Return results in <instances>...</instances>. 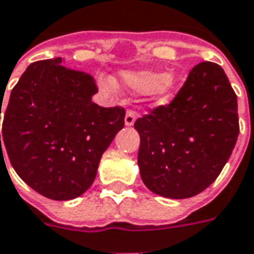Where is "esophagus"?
<instances>
[{
    "label": "esophagus",
    "instance_id": "1",
    "mask_svg": "<svg viewBox=\"0 0 254 254\" xmlns=\"http://www.w3.org/2000/svg\"><path fill=\"white\" fill-rule=\"evenodd\" d=\"M136 118H138V115L135 112H132V111H128V112L126 113V118H124V123L126 126H132V124L135 123Z\"/></svg>",
    "mask_w": 254,
    "mask_h": 254
}]
</instances>
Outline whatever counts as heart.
Returning <instances> with one entry per match:
<instances>
[{"instance_id":"heart-1","label":"heart","mask_w":254,"mask_h":254,"mask_svg":"<svg viewBox=\"0 0 254 254\" xmlns=\"http://www.w3.org/2000/svg\"><path fill=\"white\" fill-rule=\"evenodd\" d=\"M119 83L128 90H134V91H139V93L152 91L154 95L164 98L175 89L178 79L174 73L160 75V73L149 72V71H142V72L126 71L119 75ZM102 87L104 90H109L111 84L104 83Z\"/></svg>"}]
</instances>
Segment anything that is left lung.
<instances>
[{
	"label": "left lung",
	"mask_w": 254,
	"mask_h": 254,
	"mask_svg": "<svg viewBox=\"0 0 254 254\" xmlns=\"http://www.w3.org/2000/svg\"><path fill=\"white\" fill-rule=\"evenodd\" d=\"M141 136L138 167L150 191L167 198L197 195L230 159L239 134L238 102L227 75L204 61L168 105L134 124Z\"/></svg>",
	"instance_id": "1"
}]
</instances>
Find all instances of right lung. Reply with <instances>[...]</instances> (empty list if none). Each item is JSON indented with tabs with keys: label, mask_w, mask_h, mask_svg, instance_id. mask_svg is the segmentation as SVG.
I'll return each mask as SVG.
<instances>
[{
	"label": "right lung",
	"mask_w": 254,
	"mask_h": 254,
	"mask_svg": "<svg viewBox=\"0 0 254 254\" xmlns=\"http://www.w3.org/2000/svg\"><path fill=\"white\" fill-rule=\"evenodd\" d=\"M97 91L89 73L66 68L61 57L32 63L12 90L2 123L5 152L37 193L66 201L93 185L126 115L123 108L94 104Z\"/></svg>",
	"instance_id": "right-lung-1"
}]
</instances>
